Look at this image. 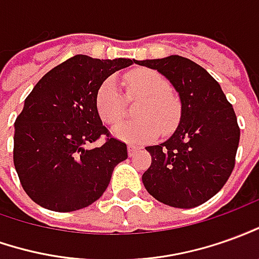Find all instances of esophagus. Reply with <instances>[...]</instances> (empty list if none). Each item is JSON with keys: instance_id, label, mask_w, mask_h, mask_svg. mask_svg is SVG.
<instances>
[{"instance_id": "obj_1", "label": "esophagus", "mask_w": 259, "mask_h": 259, "mask_svg": "<svg viewBox=\"0 0 259 259\" xmlns=\"http://www.w3.org/2000/svg\"><path fill=\"white\" fill-rule=\"evenodd\" d=\"M140 151V148L138 147H134V145H128V155L130 156H134L135 153Z\"/></svg>"}]
</instances>
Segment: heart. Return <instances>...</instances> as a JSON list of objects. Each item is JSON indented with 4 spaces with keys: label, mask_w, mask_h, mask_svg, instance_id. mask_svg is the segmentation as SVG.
I'll list each match as a JSON object with an SVG mask.
<instances>
[{
    "label": "heart",
    "mask_w": 259,
    "mask_h": 259,
    "mask_svg": "<svg viewBox=\"0 0 259 259\" xmlns=\"http://www.w3.org/2000/svg\"><path fill=\"white\" fill-rule=\"evenodd\" d=\"M124 83L128 99L142 97L135 108L140 118L117 125L112 133L118 140L128 144H144L152 141L159 131H174L182 117V103L170 92V85L160 73L140 69L126 73ZM96 107L100 118L108 125L121 121L124 115L125 97L112 77L106 78L96 96Z\"/></svg>",
    "instance_id": "obj_1"
}]
</instances>
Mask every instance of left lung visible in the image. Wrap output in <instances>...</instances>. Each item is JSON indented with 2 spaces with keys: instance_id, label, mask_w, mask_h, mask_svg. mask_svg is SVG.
<instances>
[{
  "instance_id": "left-lung-1",
  "label": "left lung",
  "mask_w": 259,
  "mask_h": 259,
  "mask_svg": "<svg viewBox=\"0 0 259 259\" xmlns=\"http://www.w3.org/2000/svg\"><path fill=\"white\" fill-rule=\"evenodd\" d=\"M162 73L182 101L174 135L147 147L152 163L142 175L148 193L178 208L200 206L220 192L235 165L240 126L220 84L190 59L172 55L137 60Z\"/></svg>"
}]
</instances>
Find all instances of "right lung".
I'll use <instances>...</instances> for the list:
<instances>
[{"label":"right lung","instance_id":"right-lung-1","mask_svg":"<svg viewBox=\"0 0 259 259\" xmlns=\"http://www.w3.org/2000/svg\"><path fill=\"white\" fill-rule=\"evenodd\" d=\"M134 62L76 55L46 73L25 99L15 119L14 165L39 206L59 213L90 206L128 158L125 144L103 125L96 96L108 76ZM100 136L105 144L89 150Z\"/></svg>","mask_w":259,"mask_h":259}]
</instances>
